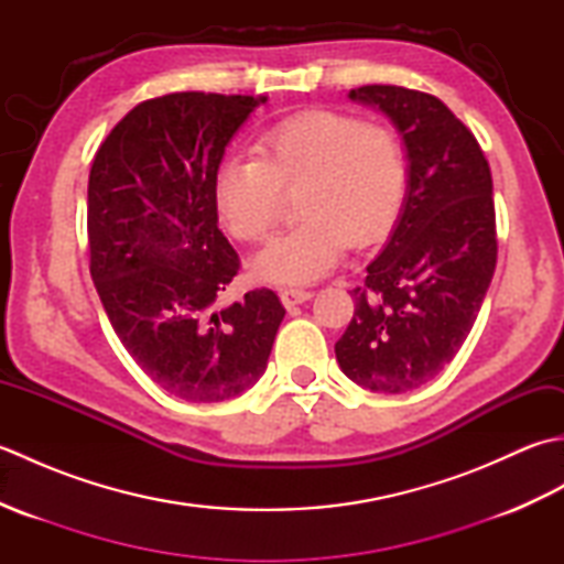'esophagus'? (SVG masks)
<instances>
[{
	"label": "esophagus",
	"mask_w": 564,
	"mask_h": 564,
	"mask_svg": "<svg viewBox=\"0 0 564 564\" xmlns=\"http://www.w3.org/2000/svg\"><path fill=\"white\" fill-rule=\"evenodd\" d=\"M279 295H281V303L285 307H295V305H301V303H305V301H310V297H313V293L303 291V289H281Z\"/></svg>",
	"instance_id": "esophagus-1"
}]
</instances>
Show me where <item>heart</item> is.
<instances>
[{
    "instance_id": "obj_1",
    "label": "heart",
    "mask_w": 564,
    "mask_h": 564,
    "mask_svg": "<svg viewBox=\"0 0 564 564\" xmlns=\"http://www.w3.org/2000/svg\"><path fill=\"white\" fill-rule=\"evenodd\" d=\"M254 160H227L213 176V206L225 230L261 242L295 198L303 223L259 251L261 281L313 283L346 247H370L398 223L406 196V158L394 130L339 111H305L263 133Z\"/></svg>"
}]
</instances>
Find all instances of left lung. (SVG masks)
<instances>
[{"label": "left lung", "mask_w": 564, "mask_h": 564, "mask_svg": "<svg viewBox=\"0 0 564 564\" xmlns=\"http://www.w3.org/2000/svg\"><path fill=\"white\" fill-rule=\"evenodd\" d=\"M351 101L386 113L406 152V196L386 249L354 289L334 344L356 386L400 394L446 368L470 334L497 267L492 174L475 135L424 91L366 84Z\"/></svg>", "instance_id": "obj_1"}]
</instances>
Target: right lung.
<instances>
[{
	"mask_svg": "<svg viewBox=\"0 0 564 564\" xmlns=\"http://www.w3.org/2000/svg\"><path fill=\"white\" fill-rule=\"evenodd\" d=\"M267 97L176 91L138 104L89 172V271L118 339L186 402L237 398L263 376L285 310L257 289L220 305L239 257L218 230L213 176Z\"/></svg>",
	"mask_w": 564,
	"mask_h": 564,
	"instance_id": "right-lung-1",
	"label": "right lung"
}]
</instances>
